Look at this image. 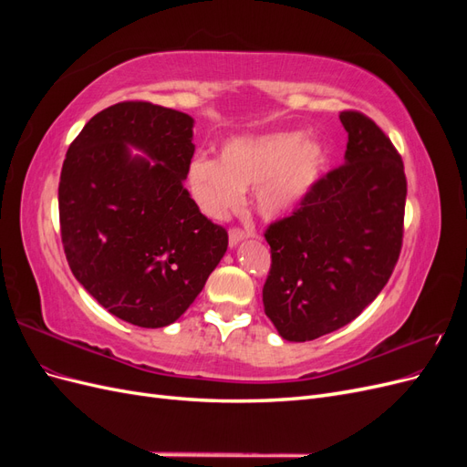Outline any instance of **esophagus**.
<instances>
[{
  "mask_svg": "<svg viewBox=\"0 0 467 467\" xmlns=\"http://www.w3.org/2000/svg\"><path fill=\"white\" fill-rule=\"evenodd\" d=\"M255 235V232L253 230H242V228H232L230 230V245H237L242 239H247V237H253Z\"/></svg>",
  "mask_w": 467,
  "mask_h": 467,
  "instance_id": "esophagus-1",
  "label": "esophagus"
}]
</instances>
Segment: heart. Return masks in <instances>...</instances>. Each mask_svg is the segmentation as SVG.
Returning a JSON list of instances; mask_svg holds the SVG:
<instances>
[{"label": "heart", "instance_id": "obj_1", "mask_svg": "<svg viewBox=\"0 0 467 467\" xmlns=\"http://www.w3.org/2000/svg\"><path fill=\"white\" fill-rule=\"evenodd\" d=\"M327 161L319 140L304 132H273L237 138L223 146L220 160L194 155L187 181L192 199L206 216L222 220L255 189V208L276 218L298 206L312 192Z\"/></svg>", "mask_w": 467, "mask_h": 467}]
</instances>
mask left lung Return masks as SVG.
<instances>
[{"label": "left lung", "instance_id": "obj_1", "mask_svg": "<svg viewBox=\"0 0 467 467\" xmlns=\"http://www.w3.org/2000/svg\"><path fill=\"white\" fill-rule=\"evenodd\" d=\"M345 163L319 177L290 216L265 230V314L286 341L350 323L388 285L403 245L407 179L400 151L358 110H343Z\"/></svg>", "mask_w": 467, "mask_h": 467}]
</instances>
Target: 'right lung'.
<instances>
[{"label": "right lung", "instance_id": "add662e5", "mask_svg": "<svg viewBox=\"0 0 467 467\" xmlns=\"http://www.w3.org/2000/svg\"><path fill=\"white\" fill-rule=\"evenodd\" d=\"M126 143L154 160L130 159ZM192 119L148 101L97 115L67 148L60 173L62 245L79 285L138 327L177 321L228 249L185 189Z\"/></svg>", "mask_w": 467, "mask_h": 467}]
</instances>
